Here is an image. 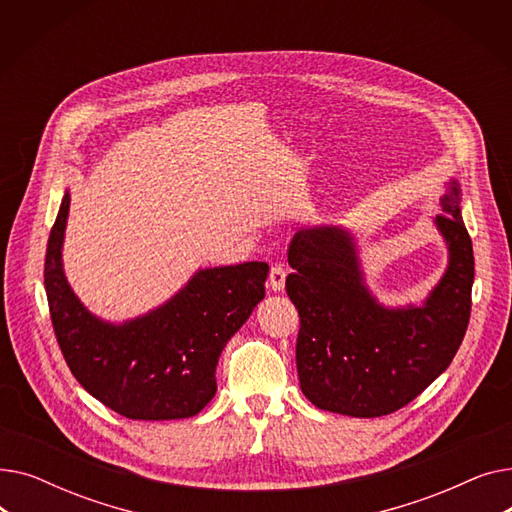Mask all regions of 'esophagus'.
Here are the masks:
<instances>
[{"label":"esophagus","instance_id":"1","mask_svg":"<svg viewBox=\"0 0 512 512\" xmlns=\"http://www.w3.org/2000/svg\"><path fill=\"white\" fill-rule=\"evenodd\" d=\"M267 284H270V288L274 292H280L284 290V284H286V272L282 265H274L270 270V278H267Z\"/></svg>","mask_w":512,"mask_h":512}]
</instances>
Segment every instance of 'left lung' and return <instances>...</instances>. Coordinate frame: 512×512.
<instances>
[{"mask_svg": "<svg viewBox=\"0 0 512 512\" xmlns=\"http://www.w3.org/2000/svg\"><path fill=\"white\" fill-rule=\"evenodd\" d=\"M434 224L448 265L421 305L388 307L365 280L357 238L338 226L294 234L286 292L301 317L297 369L303 394L321 411L382 417L417 398L465 338L475 276L461 215V184L450 178Z\"/></svg>", "mask_w": 512, "mask_h": 512, "instance_id": "1", "label": "left lung"}]
</instances>
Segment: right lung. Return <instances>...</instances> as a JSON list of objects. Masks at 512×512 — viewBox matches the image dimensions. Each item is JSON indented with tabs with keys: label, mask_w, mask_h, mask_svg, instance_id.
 Here are the masks:
<instances>
[{
	"label": "right lung",
	"mask_w": 512,
	"mask_h": 512,
	"mask_svg": "<svg viewBox=\"0 0 512 512\" xmlns=\"http://www.w3.org/2000/svg\"><path fill=\"white\" fill-rule=\"evenodd\" d=\"M70 193L45 255V292L62 355L78 384L128 419H186L215 396L226 342L265 297L270 265L247 261L197 270L174 297L122 324L93 315L64 274Z\"/></svg>",
	"instance_id": "1"
}]
</instances>
